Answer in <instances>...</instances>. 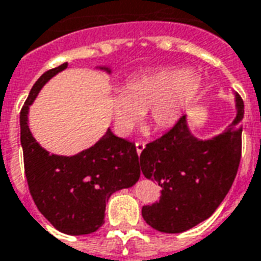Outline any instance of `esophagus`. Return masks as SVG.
Wrapping results in <instances>:
<instances>
[{
    "label": "esophagus",
    "mask_w": 261,
    "mask_h": 261,
    "mask_svg": "<svg viewBox=\"0 0 261 261\" xmlns=\"http://www.w3.org/2000/svg\"><path fill=\"white\" fill-rule=\"evenodd\" d=\"M136 148H137V153L140 155V153L144 151V148H145V142H144V141L136 142Z\"/></svg>",
    "instance_id": "obj_1"
}]
</instances>
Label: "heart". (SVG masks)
Here are the masks:
<instances>
[{"label":"heart","instance_id":"b5f03b06","mask_svg":"<svg viewBox=\"0 0 261 261\" xmlns=\"http://www.w3.org/2000/svg\"><path fill=\"white\" fill-rule=\"evenodd\" d=\"M201 80L185 68H162L131 78L125 89L109 96V109L116 130L128 136L141 124L145 110L158 128H170L196 102Z\"/></svg>","mask_w":261,"mask_h":261}]
</instances>
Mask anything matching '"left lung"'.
I'll return each mask as SVG.
<instances>
[{
	"label": "left lung",
	"instance_id": "8db88e82",
	"mask_svg": "<svg viewBox=\"0 0 261 261\" xmlns=\"http://www.w3.org/2000/svg\"><path fill=\"white\" fill-rule=\"evenodd\" d=\"M236 117L210 140L192 134L183 116L166 134L147 144L138 166L162 187L159 201L142 207L153 229L180 233L210 218L229 192L242 152L243 100L235 95Z\"/></svg>",
	"mask_w": 261,
	"mask_h": 261
}]
</instances>
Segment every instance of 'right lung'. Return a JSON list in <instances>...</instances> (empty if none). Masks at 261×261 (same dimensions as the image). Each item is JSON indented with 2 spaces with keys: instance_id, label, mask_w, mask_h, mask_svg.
<instances>
[{
  "instance_id": "obj_1",
  "label": "right lung",
  "mask_w": 261,
  "mask_h": 261,
  "mask_svg": "<svg viewBox=\"0 0 261 261\" xmlns=\"http://www.w3.org/2000/svg\"><path fill=\"white\" fill-rule=\"evenodd\" d=\"M48 69L36 81L20 110V145L32 198L50 224L67 235H88L105 222L109 197L134 186L141 170L136 144L116 137L110 128L99 141L72 156L46 151L32 136L29 106L48 81L67 68ZM100 69L112 72L108 67Z\"/></svg>"
}]
</instances>
